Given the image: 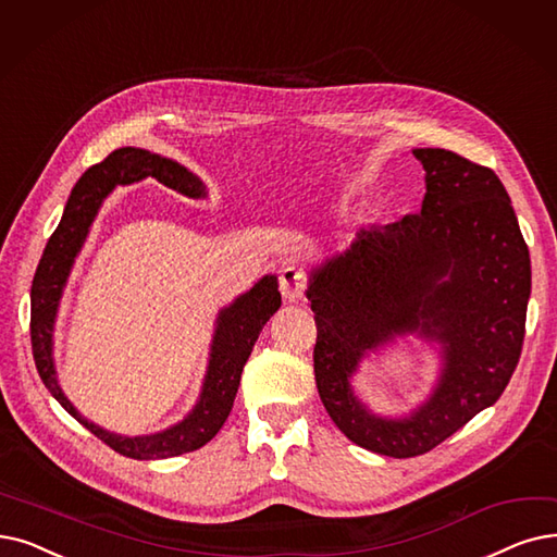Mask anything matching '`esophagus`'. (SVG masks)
Masks as SVG:
<instances>
[{"label":"esophagus","mask_w":557,"mask_h":557,"mask_svg":"<svg viewBox=\"0 0 557 557\" xmlns=\"http://www.w3.org/2000/svg\"><path fill=\"white\" fill-rule=\"evenodd\" d=\"M280 292L286 300H300L307 292V275L298 265H284L280 271Z\"/></svg>","instance_id":"obj_1"}]
</instances>
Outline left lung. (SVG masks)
I'll list each match as a JSON object with an SVG mask.
<instances>
[{"mask_svg":"<svg viewBox=\"0 0 557 557\" xmlns=\"http://www.w3.org/2000/svg\"><path fill=\"white\" fill-rule=\"evenodd\" d=\"M425 196L419 213L361 230L311 273L317 321L313 375L334 425L367 450L417 457L446 442L510 382L523 346L530 255L498 175L457 152L419 148ZM419 329L440 337L447 369L409 420L371 418L347 377L367 349Z\"/></svg>","mask_w":557,"mask_h":557,"instance_id":"left-lung-1","label":"left lung"}]
</instances>
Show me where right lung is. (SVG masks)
Returning <instances> with one entry per match:
<instances>
[{
    "instance_id": "obj_1",
    "label": "right lung",
    "mask_w": 557,
    "mask_h": 557,
    "mask_svg": "<svg viewBox=\"0 0 557 557\" xmlns=\"http://www.w3.org/2000/svg\"><path fill=\"white\" fill-rule=\"evenodd\" d=\"M143 177H154L168 188H175L188 198L202 196L200 180L188 173L184 165L138 148H120L104 161L95 163L82 175L70 193L63 219L50 236L36 269L32 284V350L40 380L50 394L61 403L67 414L75 417L95 437L102 440L115 453L132 459H161L182 453L198 450L215 437V432L227 421L238 392L240 373L252 352L261 327L280 309L282 296L275 277H263L246 296L232 307L223 309L215 327L209 371L205 389L196 409L175 428L163 430L150 437H117L98 425L88 423L63 396L52 364V325L57 317L59 298L67 280L70 265L75 261L88 227L98 213L102 200L115 184H129Z\"/></svg>"
}]
</instances>
